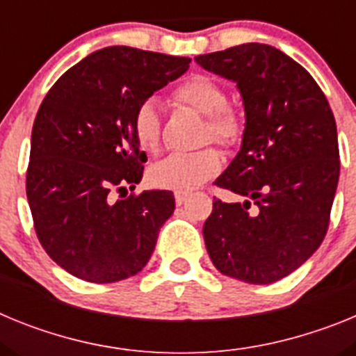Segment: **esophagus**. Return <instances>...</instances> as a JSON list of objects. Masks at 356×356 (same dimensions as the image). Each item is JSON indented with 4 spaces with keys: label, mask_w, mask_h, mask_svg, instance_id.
I'll list each match as a JSON object with an SVG mask.
<instances>
[{
    "label": "esophagus",
    "mask_w": 356,
    "mask_h": 356,
    "mask_svg": "<svg viewBox=\"0 0 356 356\" xmlns=\"http://www.w3.org/2000/svg\"><path fill=\"white\" fill-rule=\"evenodd\" d=\"M187 200H188V194H180V193L175 194V201H176V205H178V207L184 205Z\"/></svg>",
    "instance_id": "obj_1"
}]
</instances>
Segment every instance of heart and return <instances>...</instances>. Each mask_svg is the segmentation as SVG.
Masks as SVG:
<instances>
[{
	"mask_svg": "<svg viewBox=\"0 0 356 356\" xmlns=\"http://www.w3.org/2000/svg\"><path fill=\"white\" fill-rule=\"evenodd\" d=\"M172 99L207 115L205 137L222 146H234L244 134V118L235 106L226 103V90L205 74H193L172 90ZM134 137L144 151L159 149L160 115L153 102H144L131 119ZM222 159L213 147L193 153H171L149 169V181L155 187L187 194L221 171Z\"/></svg>",
	"mask_w": 356,
	"mask_h": 356,
	"instance_id": "obj_1",
	"label": "heart"
}]
</instances>
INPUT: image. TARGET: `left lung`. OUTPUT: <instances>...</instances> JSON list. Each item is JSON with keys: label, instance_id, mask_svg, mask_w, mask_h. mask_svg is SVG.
<instances>
[{"label": "left lung", "instance_id": "obj_1", "mask_svg": "<svg viewBox=\"0 0 356 356\" xmlns=\"http://www.w3.org/2000/svg\"><path fill=\"white\" fill-rule=\"evenodd\" d=\"M203 69L237 83L246 128L203 225L210 260L222 275L254 285L285 278L321 246L337 191L339 140L328 99L310 72L269 44L200 55Z\"/></svg>", "mask_w": 356, "mask_h": 356}]
</instances>
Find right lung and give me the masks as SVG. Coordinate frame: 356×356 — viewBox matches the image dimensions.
<instances>
[{"instance_id": "right-lung-1", "label": "right lung", "mask_w": 356, "mask_h": 356, "mask_svg": "<svg viewBox=\"0 0 356 356\" xmlns=\"http://www.w3.org/2000/svg\"><path fill=\"white\" fill-rule=\"evenodd\" d=\"M191 58L128 46L97 49L55 81L31 130L26 196L37 237L62 269L92 284L143 271L175 212L169 191H134L146 153L131 119ZM121 197V196H119Z\"/></svg>"}]
</instances>
